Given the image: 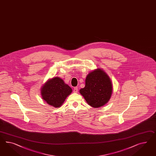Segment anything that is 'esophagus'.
<instances>
[{"mask_svg":"<svg viewBox=\"0 0 156 156\" xmlns=\"http://www.w3.org/2000/svg\"><path fill=\"white\" fill-rule=\"evenodd\" d=\"M78 87H75L74 88V90H73V92L74 93H76L78 92Z\"/></svg>","mask_w":156,"mask_h":156,"instance_id":"esophagus-1","label":"esophagus"}]
</instances>
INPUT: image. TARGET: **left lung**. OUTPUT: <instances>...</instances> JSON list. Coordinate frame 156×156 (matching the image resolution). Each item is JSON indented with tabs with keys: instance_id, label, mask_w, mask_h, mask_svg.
Here are the masks:
<instances>
[{
	"instance_id": "1",
	"label": "left lung",
	"mask_w": 156,
	"mask_h": 156,
	"mask_svg": "<svg viewBox=\"0 0 156 156\" xmlns=\"http://www.w3.org/2000/svg\"><path fill=\"white\" fill-rule=\"evenodd\" d=\"M112 83L109 76L101 69L89 73L85 80L84 88L80 93L88 105L94 108L105 105L112 93Z\"/></svg>"
}]
</instances>
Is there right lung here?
<instances>
[{
  "mask_svg": "<svg viewBox=\"0 0 156 156\" xmlns=\"http://www.w3.org/2000/svg\"><path fill=\"white\" fill-rule=\"evenodd\" d=\"M72 93V88L58 76L49 79L41 88L42 99L55 108L62 105Z\"/></svg>",
  "mask_w": 156,
  "mask_h": 156,
  "instance_id": "add662e5",
  "label": "right lung"
}]
</instances>
